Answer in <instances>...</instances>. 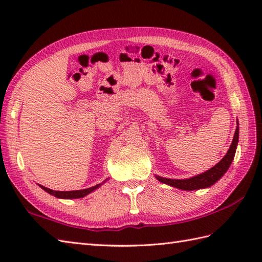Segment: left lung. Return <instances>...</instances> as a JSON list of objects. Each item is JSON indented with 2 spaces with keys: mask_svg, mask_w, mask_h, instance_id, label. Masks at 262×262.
I'll return each mask as SVG.
<instances>
[{
  "mask_svg": "<svg viewBox=\"0 0 262 262\" xmlns=\"http://www.w3.org/2000/svg\"><path fill=\"white\" fill-rule=\"evenodd\" d=\"M238 142V124L234 133V137L231 146L227 151L225 157L222 159L219 163H217L213 168L207 170L202 174L194 176L189 179H168V178H162L159 176H155V178L160 181L163 182L165 185H169L171 187H176L181 190H198V189H204L213 186L216 181H219L222 177L224 176L225 172L229 170L231 163L234 159L236 146Z\"/></svg>",
  "mask_w": 262,
  "mask_h": 262,
  "instance_id": "1",
  "label": "left lung"
}]
</instances>
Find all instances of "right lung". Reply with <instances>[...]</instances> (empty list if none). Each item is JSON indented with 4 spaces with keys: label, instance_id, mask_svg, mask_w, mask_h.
<instances>
[{
    "label": "right lung",
    "instance_id": "right-lung-1",
    "mask_svg": "<svg viewBox=\"0 0 262 262\" xmlns=\"http://www.w3.org/2000/svg\"><path fill=\"white\" fill-rule=\"evenodd\" d=\"M108 179H105L103 182L99 183V185L97 186H93L91 188H88V189H82V190H73V191H55V190H52V189L49 188H46L43 186H40L41 189H43L46 192L53 194V196L57 197V198H62V199H76V198H83L84 196H86V194H89L90 192H92L93 190H96V189H98L100 186H102L103 183L107 181Z\"/></svg>",
    "mask_w": 262,
    "mask_h": 262
}]
</instances>
